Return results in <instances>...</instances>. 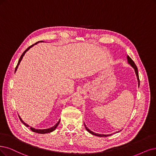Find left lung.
<instances>
[{
    "mask_svg": "<svg viewBox=\"0 0 156 156\" xmlns=\"http://www.w3.org/2000/svg\"><path fill=\"white\" fill-rule=\"evenodd\" d=\"M127 60H128V63H129V64H130L132 67H133L134 69L136 74V76H137V81H138V85H140V78H139V74H138L137 67V66H136V64H135V63L134 62V61L130 58V57L129 56H127ZM84 125H85V126L86 130H87L89 132V133H90L91 134H93V135H94V136H99V137H107V136H109L112 135V134H107V135H106V134H100L94 133V132H93V131H91L90 130H89V129L87 127V126H86V125H85V123H84Z\"/></svg>",
    "mask_w": 156,
    "mask_h": 156,
    "instance_id": "left-lung-1",
    "label": "left lung"
}]
</instances>
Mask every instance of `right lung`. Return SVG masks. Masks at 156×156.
<instances>
[{
    "label": "right lung",
    "instance_id": "1",
    "mask_svg": "<svg viewBox=\"0 0 156 156\" xmlns=\"http://www.w3.org/2000/svg\"><path fill=\"white\" fill-rule=\"evenodd\" d=\"M40 42H43V41H39V42H37V43H35L34 44L31 45V46H30V47H29L27 49H26V50L24 51V53H22V55H21V56H20V59L19 60V62H18V63H17L16 67V68H15V72H16V71L17 70V68H18V67H19V64H20V62H21V60H22V59L23 56H24V55H25V53H26V52H27L29 49H30L31 48H32L34 45L37 44V43ZM19 118H20V121H21V122H22L23 124L25 125L26 126H29L28 125H27L25 122H23L22 119H21V118H20L19 116ZM60 119L58 121V123H57L56 125H55L53 126H52V127H51V128H49V129H34V128H33V127H30V129L31 130V131H33V132H37V133H38V134H46V133H49V132H51L54 131V130L56 129L57 126L58 125V124H59V123H60Z\"/></svg>",
    "mask_w": 156,
    "mask_h": 156
}]
</instances>
